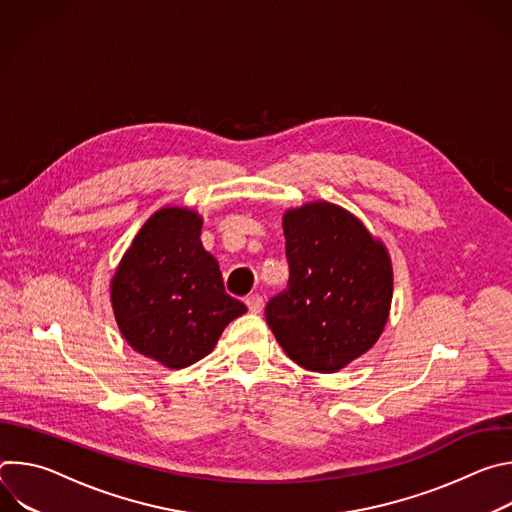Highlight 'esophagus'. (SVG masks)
Segmentation results:
<instances>
[{
  "instance_id": "esophagus-1",
  "label": "esophagus",
  "mask_w": 512,
  "mask_h": 512,
  "mask_svg": "<svg viewBox=\"0 0 512 512\" xmlns=\"http://www.w3.org/2000/svg\"><path fill=\"white\" fill-rule=\"evenodd\" d=\"M245 304H247L249 312H253V314H259V312L263 310V298H261L259 294H251V296H247Z\"/></svg>"
}]
</instances>
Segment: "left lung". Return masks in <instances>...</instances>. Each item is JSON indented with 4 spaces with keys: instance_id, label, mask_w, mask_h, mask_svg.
<instances>
[{
    "instance_id": "left-lung-1",
    "label": "left lung",
    "mask_w": 512,
    "mask_h": 512,
    "mask_svg": "<svg viewBox=\"0 0 512 512\" xmlns=\"http://www.w3.org/2000/svg\"><path fill=\"white\" fill-rule=\"evenodd\" d=\"M287 289L265 318L285 354L314 373H336L373 348L391 310L385 245L354 214L310 202L283 214Z\"/></svg>"
}]
</instances>
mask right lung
Segmentation results:
<instances>
[{"mask_svg":"<svg viewBox=\"0 0 512 512\" xmlns=\"http://www.w3.org/2000/svg\"><path fill=\"white\" fill-rule=\"evenodd\" d=\"M200 231L196 210L166 206L154 212L111 279L113 314L123 338L168 369H184L210 354L227 324L247 312L225 291Z\"/></svg>","mask_w":512,"mask_h":512,"instance_id":"add662e5","label":"right lung"}]
</instances>
